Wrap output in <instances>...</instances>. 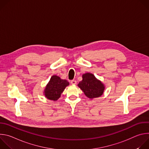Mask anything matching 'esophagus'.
I'll use <instances>...</instances> for the list:
<instances>
[{
	"mask_svg": "<svg viewBox=\"0 0 149 149\" xmlns=\"http://www.w3.org/2000/svg\"><path fill=\"white\" fill-rule=\"evenodd\" d=\"M71 83L72 84L75 85V84H77V81H76L75 80L73 79V80H71Z\"/></svg>",
	"mask_w": 149,
	"mask_h": 149,
	"instance_id": "34e87169",
	"label": "esophagus"
}]
</instances>
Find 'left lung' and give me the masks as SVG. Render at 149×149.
<instances>
[{"label":"left lung","instance_id":"obj_1","mask_svg":"<svg viewBox=\"0 0 149 149\" xmlns=\"http://www.w3.org/2000/svg\"><path fill=\"white\" fill-rule=\"evenodd\" d=\"M78 87L89 98L100 97L104 92L103 84L90 73L82 75V80L78 84Z\"/></svg>","mask_w":149,"mask_h":149}]
</instances>
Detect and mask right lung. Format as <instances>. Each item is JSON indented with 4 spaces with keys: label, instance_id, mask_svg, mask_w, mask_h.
<instances>
[{
    "label": "right lung",
    "instance_id": "1",
    "mask_svg": "<svg viewBox=\"0 0 149 149\" xmlns=\"http://www.w3.org/2000/svg\"><path fill=\"white\" fill-rule=\"evenodd\" d=\"M69 82L65 79H61L59 77L54 75L51 77L45 88L44 93L45 97L51 100H57Z\"/></svg>",
    "mask_w": 149,
    "mask_h": 149
}]
</instances>
